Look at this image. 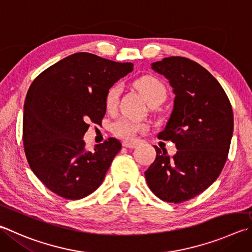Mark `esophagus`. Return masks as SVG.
<instances>
[{
    "instance_id": "esophagus-1",
    "label": "esophagus",
    "mask_w": 252,
    "mask_h": 252,
    "mask_svg": "<svg viewBox=\"0 0 252 252\" xmlns=\"http://www.w3.org/2000/svg\"><path fill=\"white\" fill-rule=\"evenodd\" d=\"M122 145L125 146V148H127V149H134L136 148V144L135 142H129V141H123L122 142Z\"/></svg>"
}]
</instances>
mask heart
<instances>
[{
    "label": "heart",
    "instance_id": "heart-1",
    "mask_svg": "<svg viewBox=\"0 0 252 252\" xmlns=\"http://www.w3.org/2000/svg\"><path fill=\"white\" fill-rule=\"evenodd\" d=\"M138 88L144 94L145 99L150 104L163 102L166 98L167 91L165 86L161 81L153 76H144L136 82ZM121 94V86L113 85L109 88L106 94V107L109 110H112L117 107L119 97ZM146 126L143 123L132 120L130 118H120L114 121L111 126V130L119 138L131 140L135 138V135L141 131H144Z\"/></svg>",
    "mask_w": 252,
    "mask_h": 252
}]
</instances>
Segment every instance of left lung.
<instances>
[{"instance_id": "obj_1", "label": "left lung", "mask_w": 252, "mask_h": 252, "mask_svg": "<svg viewBox=\"0 0 252 252\" xmlns=\"http://www.w3.org/2000/svg\"><path fill=\"white\" fill-rule=\"evenodd\" d=\"M175 94L165 129L158 138L175 143L173 157L157 151L145 171L150 189L164 202L180 204L208 189L220 175L229 152L234 113L225 90L196 62L172 56L152 63Z\"/></svg>"}]
</instances>
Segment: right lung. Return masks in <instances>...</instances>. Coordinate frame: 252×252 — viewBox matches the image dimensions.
<instances>
[{"instance_id": "add662e5", "label": "right lung", "mask_w": 252, "mask_h": 252, "mask_svg": "<svg viewBox=\"0 0 252 252\" xmlns=\"http://www.w3.org/2000/svg\"><path fill=\"white\" fill-rule=\"evenodd\" d=\"M133 70L90 53H76L48 67L32 82L23 114V143L38 180L66 199H80L98 189L121 143L109 138L86 150L89 123L100 125L110 87Z\"/></svg>"}]
</instances>
